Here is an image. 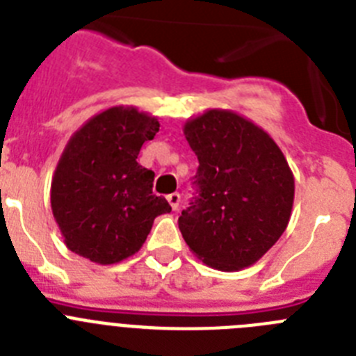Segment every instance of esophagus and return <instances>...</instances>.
Wrapping results in <instances>:
<instances>
[{
	"label": "esophagus",
	"mask_w": 356,
	"mask_h": 356,
	"mask_svg": "<svg viewBox=\"0 0 356 356\" xmlns=\"http://www.w3.org/2000/svg\"><path fill=\"white\" fill-rule=\"evenodd\" d=\"M168 201H169V205H171L172 210H178V207H180V194L178 193L169 194Z\"/></svg>",
	"instance_id": "esophagus-1"
}]
</instances>
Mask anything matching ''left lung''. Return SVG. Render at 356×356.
<instances>
[{
  "instance_id": "left-lung-1",
  "label": "left lung",
  "mask_w": 356,
  "mask_h": 356,
  "mask_svg": "<svg viewBox=\"0 0 356 356\" xmlns=\"http://www.w3.org/2000/svg\"><path fill=\"white\" fill-rule=\"evenodd\" d=\"M200 168L178 226L207 266L238 271L282 237L294 203V176L275 140L232 110H207L184 128Z\"/></svg>"
}]
</instances>
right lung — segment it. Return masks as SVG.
I'll use <instances>...</instances> for the list:
<instances>
[{
  "mask_svg": "<svg viewBox=\"0 0 356 356\" xmlns=\"http://www.w3.org/2000/svg\"><path fill=\"white\" fill-rule=\"evenodd\" d=\"M159 128L134 106H112L72 135L51 181L53 217L72 253L121 262L143 248L155 217L171 212L153 194L155 172L137 162Z\"/></svg>",
  "mask_w": 356,
  "mask_h": 356,
  "instance_id": "add662e5",
  "label": "right lung"
}]
</instances>
